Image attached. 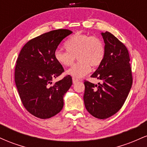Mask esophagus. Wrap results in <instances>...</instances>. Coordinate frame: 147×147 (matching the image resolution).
<instances>
[{
  "mask_svg": "<svg viewBox=\"0 0 147 147\" xmlns=\"http://www.w3.org/2000/svg\"><path fill=\"white\" fill-rule=\"evenodd\" d=\"M79 81V80L78 79L75 78V77H73V78H72V83H73V84L77 83V82H78Z\"/></svg>",
  "mask_w": 147,
  "mask_h": 147,
  "instance_id": "esophagus-1",
  "label": "esophagus"
}]
</instances>
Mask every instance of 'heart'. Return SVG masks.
<instances>
[{"mask_svg":"<svg viewBox=\"0 0 147 147\" xmlns=\"http://www.w3.org/2000/svg\"><path fill=\"white\" fill-rule=\"evenodd\" d=\"M67 51L57 49L54 53L55 60L60 65L68 67L72 65L75 57L79 61L68 69L65 74L75 78H81L87 75L91 66H99L104 58L105 47L98 37L77 33L65 43Z\"/></svg>","mask_w":147,"mask_h":147,"instance_id":"b5f03b06","label":"heart"}]
</instances>
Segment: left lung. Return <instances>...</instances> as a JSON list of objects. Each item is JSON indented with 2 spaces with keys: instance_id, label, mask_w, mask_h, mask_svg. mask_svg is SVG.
Wrapping results in <instances>:
<instances>
[{
  "instance_id": "left-lung-1",
  "label": "left lung",
  "mask_w": 147,
  "mask_h": 147,
  "mask_svg": "<svg viewBox=\"0 0 147 147\" xmlns=\"http://www.w3.org/2000/svg\"><path fill=\"white\" fill-rule=\"evenodd\" d=\"M105 43V55L102 63L91 77L102 81L94 84L85 81L84 101L90 114L106 119L122 108L133 83L130 57L127 48L114 35L101 33Z\"/></svg>"
}]
</instances>
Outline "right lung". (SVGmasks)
Segmentation results:
<instances>
[{"instance_id": "1", "label": "right lung", "mask_w": 147, "mask_h": 147, "mask_svg": "<svg viewBox=\"0 0 147 147\" xmlns=\"http://www.w3.org/2000/svg\"><path fill=\"white\" fill-rule=\"evenodd\" d=\"M70 30H52L34 38L21 49L16 61L14 79L20 98L28 112L41 119L50 118L63 107V96L72 86L65 76L53 85L54 78L64 71L54 53Z\"/></svg>"}]
</instances>
